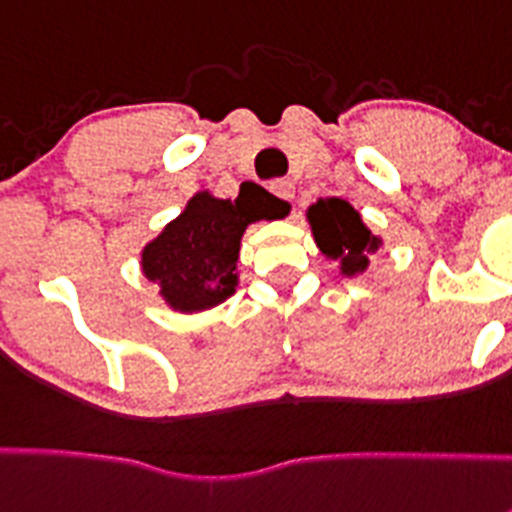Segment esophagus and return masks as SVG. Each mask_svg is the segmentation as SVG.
I'll return each instance as SVG.
<instances>
[{
	"label": "esophagus",
	"instance_id": "1",
	"mask_svg": "<svg viewBox=\"0 0 512 512\" xmlns=\"http://www.w3.org/2000/svg\"><path fill=\"white\" fill-rule=\"evenodd\" d=\"M270 189H272V194L283 199V202H293V197H295V184H293V181L278 179V181H275V184L270 186Z\"/></svg>",
	"mask_w": 512,
	"mask_h": 512
}]
</instances>
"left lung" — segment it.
Masks as SVG:
<instances>
[{
  "instance_id": "left-lung-1",
  "label": "left lung",
  "mask_w": 512,
  "mask_h": 512,
  "mask_svg": "<svg viewBox=\"0 0 512 512\" xmlns=\"http://www.w3.org/2000/svg\"><path fill=\"white\" fill-rule=\"evenodd\" d=\"M313 240L326 260L338 265L341 278H358L369 267V257L384 247L379 234L366 227L361 212L346 199H318L305 212Z\"/></svg>"
}]
</instances>
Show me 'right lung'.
<instances>
[{
	"label": "right lung",
	"instance_id": "obj_1",
	"mask_svg": "<svg viewBox=\"0 0 512 512\" xmlns=\"http://www.w3.org/2000/svg\"><path fill=\"white\" fill-rule=\"evenodd\" d=\"M272 214H285L280 199L267 197ZM270 212H257L250 199H219L197 191L179 217L171 219L141 250V272L159 288L174 313H202L232 298L240 285V247L245 229Z\"/></svg>",
	"mask_w": 512,
	"mask_h": 512
}]
</instances>
